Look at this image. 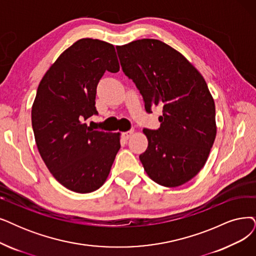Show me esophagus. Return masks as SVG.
I'll return each mask as SVG.
<instances>
[{
  "label": "esophagus",
  "instance_id": "34e87169",
  "mask_svg": "<svg viewBox=\"0 0 256 256\" xmlns=\"http://www.w3.org/2000/svg\"><path fill=\"white\" fill-rule=\"evenodd\" d=\"M134 130H129V131H126V132H122V138L124 140H129L132 136H134Z\"/></svg>",
  "mask_w": 256,
  "mask_h": 256
}]
</instances>
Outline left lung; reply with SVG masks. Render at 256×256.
Returning <instances> with one entry per match:
<instances>
[{
    "instance_id": "1",
    "label": "left lung",
    "mask_w": 256,
    "mask_h": 256,
    "mask_svg": "<svg viewBox=\"0 0 256 256\" xmlns=\"http://www.w3.org/2000/svg\"><path fill=\"white\" fill-rule=\"evenodd\" d=\"M116 50L146 111L162 107L160 128L142 130L148 140L140 156L142 167L160 186H182L205 166L216 136V104L206 80L180 52L160 40H136Z\"/></svg>"
}]
</instances>
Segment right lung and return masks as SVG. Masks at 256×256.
<instances>
[{
  "instance_id": "add662e5",
  "label": "right lung",
  "mask_w": 256,
  "mask_h": 256,
  "mask_svg": "<svg viewBox=\"0 0 256 256\" xmlns=\"http://www.w3.org/2000/svg\"><path fill=\"white\" fill-rule=\"evenodd\" d=\"M118 72L114 46L80 38L60 54L40 80L32 108L38 150L54 178L65 188L89 193L106 182L120 134L94 130L96 86L105 71Z\"/></svg>"
}]
</instances>
